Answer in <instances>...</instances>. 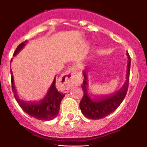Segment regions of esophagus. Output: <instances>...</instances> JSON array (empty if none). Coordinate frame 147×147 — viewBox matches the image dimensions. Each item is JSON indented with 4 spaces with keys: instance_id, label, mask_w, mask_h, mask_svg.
Segmentation results:
<instances>
[{
    "instance_id": "34e87169",
    "label": "esophagus",
    "mask_w": 147,
    "mask_h": 147,
    "mask_svg": "<svg viewBox=\"0 0 147 147\" xmlns=\"http://www.w3.org/2000/svg\"><path fill=\"white\" fill-rule=\"evenodd\" d=\"M76 72H77V68L73 67V68L69 69L68 71L65 72V73L64 74L62 81H63L64 86H65L64 90H65V92H68L70 89V88H71L72 84V78L75 75Z\"/></svg>"
}]
</instances>
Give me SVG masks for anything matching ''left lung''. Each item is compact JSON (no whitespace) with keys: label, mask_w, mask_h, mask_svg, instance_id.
I'll use <instances>...</instances> for the list:
<instances>
[{"label":"left lung","mask_w":147,"mask_h":147,"mask_svg":"<svg viewBox=\"0 0 147 147\" xmlns=\"http://www.w3.org/2000/svg\"><path fill=\"white\" fill-rule=\"evenodd\" d=\"M126 55L129 60L127 64L126 80L122 87L113 95L104 97H95L92 95L89 91L86 72H83L84 79L83 84H82V88L84 90V95L79 104V107L86 117L90 119H99L104 118L114 112L124 100L129 87L131 68V58L128 52H126Z\"/></svg>","instance_id":"8db88e82"}]
</instances>
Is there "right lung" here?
Returning <instances> with one entry per match:
<instances>
[{
	"label": "right lung",
	"instance_id": "right-lung-1",
	"mask_svg": "<svg viewBox=\"0 0 147 147\" xmlns=\"http://www.w3.org/2000/svg\"><path fill=\"white\" fill-rule=\"evenodd\" d=\"M28 41H25L21 43L16 48L14 53V56L16 55L24 48ZM11 82L12 91L14 95L18 105L23 111L32 117L36 118L39 120L50 121L58 116L60 109V104L62 99L65 95L57 89L55 83H56V77L54 79L53 82L48 90L46 95L43 99L38 102H26L19 97L16 91V87L14 84V78H13L12 72L11 70Z\"/></svg>",
	"mask_w": 147,
	"mask_h": 147
}]
</instances>
